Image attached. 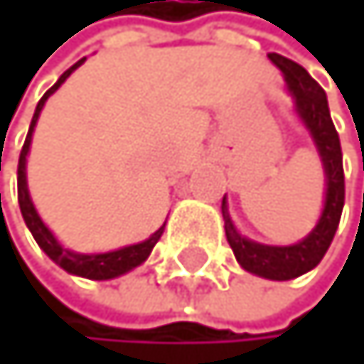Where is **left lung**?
Segmentation results:
<instances>
[{
  "label": "left lung",
  "mask_w": 364,
  "mask_h": 364,
  "mask_svg": "<svg viewBox=\"0 0 364 364\" xmlns=\"http://www.w3.org/2000/svg\"><path fill=\"white\" fill-rule=\"evenodd\" d=\"M269 58L274 61L282 75H285L287 88L296 102L301 118L306 120L312 139L317 143L321 154L323 171H326V205L317 228L294 246H262L242 237L235 230L232 221L225 212L223 198V218H225V237L230 248L235 250L237 262L250 274L271 280H291L303 276L306 271L314 269L326 255L335 232H338L342 207H344V168H342V146L338 129L333 125L328 100H326L323 88L308 75V70L291 58L271 52Z\"/></svg>",
  "instance_id": "obj_1"
}]
</instances>
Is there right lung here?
Wrapping results in <instances>:
<instances>
[{"mask_svg": "<svg viewBox=\"0 0 364 364\" xmlns=\"http://www.w3.org/2000/svg\"><path fill=\"white\" fill-rule=\"evenodd\" d=\"M84 61H86V58L77 61L73 68H68V70L61 77H58V82L41 97L38 107H36V114L31 118L29 134H26V139H24V146H22V152H20V161H18V200H20L22 218H24L26 228L31 230L33 239L38 242V246L45 250L47 255H50L54 262H58V264H61V269H65L68 274H75V276H82V278H90V280H109V278H116L120 274H125V271L139 267L141 262H146V257L150 255V250L154 248V244L159 242L164 228H159L150 239H146V242L134 244V246H125V248H120V250H111V253H100V255L70 253V250H63L61 248V244L56 242L54 235L41 221V216L36 214L33 203H31V198H29V189H26V152H29V146H31V132L36 127V120H38V116H41V109L45 105V100L50 97L54 90L61 86L68 77H70V73L75 70V68L82 65Z\"/></svg>", "mask_w": 364, "mask_h": 364, "instance_id": "add662e5", "label": "right lung"}]
</instances>
